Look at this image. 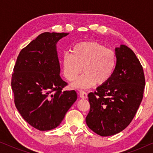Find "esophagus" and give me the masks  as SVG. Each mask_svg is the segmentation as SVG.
Wrapping results in <instances>:
<instances>
[{
	"label": "esophagus",
	"mask_w": 153,
	"mask_h": 153,
	"mask_svg": "<svg viewBox=\"0 0 153 153\" xmlns=\"http://www.w3.org/2000/svg\"><path fill=\"white\" fill-rule=\"evenodd\" d=\"M79 95H80V97L82 98V99H86L88 97L87 93H85V92L83 91H79Z\"/></svg>",
	"instance_id": "34e87169"
}]
</instances>
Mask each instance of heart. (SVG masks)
<instances>
[{"mask_svg": "<svg viewBox=\"0 0 153 153\" xmlns=\"http://www.w3.org/2000/svg\"><path fill=\"white\" fill-rule=\"evenodd\" d=\"M116 51L96 41H83L71 49L61 59L62 74L67 80L74 81L82 70L85 74L72 84L74 88H87L106 84L116 70Z\"/></svg>", "mask_w": 153, "mask_h": 153, "instance_id": "obj_1", "label": "heart"}]
</instances>
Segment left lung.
Listing matches in <instances>:
<instances>
[{
	"label": "left lung",
	"mask_w": 153,
	"mask_h": 153,
	"mask_svg": "<svg viewBox=\"0 0 153 153\" xmlns=\"http://www.w3.org/2000/svg\"><path fill=\"white\" fill-rule=\"evenodd\" d=\"M115 51L117 64L112 77L88 95L91 109L85 122L102 137L116 134L128 126L139 107L145 88L143 68L132 50L120 45Z\"/></svg>",
	"instance_id": "1"
}]
</instances>
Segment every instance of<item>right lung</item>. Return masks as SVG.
Listing matches in <instances>:
<instances>
[{"instance_id":"right-lung-1","label":"right lung","mask_w":153,"mask_h":153,"mask_svg":"<svg viewBox=\"0 0 153 153\" xmlns=\"http://www.w3.org/2000/svg\"><path fill=\"white\" fill-rule=\"evenodd\" d=\"M69 33H43L20 51L12 76L14 103L22 118L35 129L57 127L77 99L75 91H62L58 42Z\"/></svg>"}]
</instances>
